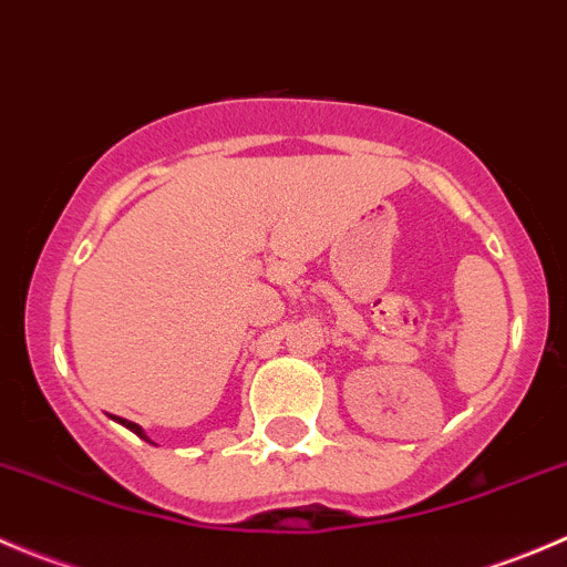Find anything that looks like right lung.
Returning <instances> with one entry per match:
<instances>
[{
	"mask_svg": "<svg viewBox=\"0 0 567 567\" xmlns=\"http://www.w3.org/2000/svg\"><path fill=\"white\" fill-rule=\"evenodd\" d=\"M114 420H117V422H120V425H123V427H128V431H131V433H136V436H140V439H145V442H147V444H153V439H151V436H147V433H145V431H142V425H136V422H131V420H123V416H114Z\"/></svg>",
	"mask_w": 567,
	"mask_h": 567,
	"instance_id": "1",
	"label": "right lung"
}]
</instances>
